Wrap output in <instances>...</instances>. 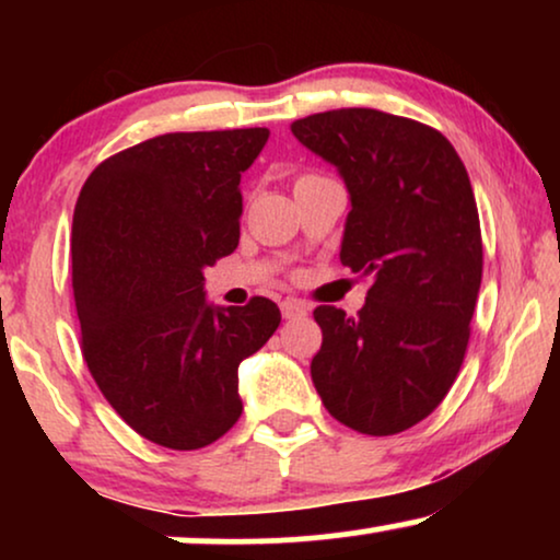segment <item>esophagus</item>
I'll return each mask as SVG.
<instances>
[{
    "mask_svg": "<svg viewBox=\"0 0 560 560\" xmlns=\"http://www.w3.org/2000/svg\"><path fill=\"white\" fill-rule=\"evenodd\" d=\"M280 311H282V318H303L305 313H308V305L305 303H301V301H285L280 305Z\"/></svg>",
    "mask_w": 560,
    "mask_h": 560,
    "instance_id": "34e87169",
    "label": "esophagus"
}]
</instances>
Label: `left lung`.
Listing matches in <instances>:
<instances>
[{"instance_id": "left-lung-1", "label": "left lung", "mask_w": 560, "mask_h": 560, "mask_svg": "<svg viewBox=\"0 0 560 560\" xmlns=\"http://www.w3.org/2000/svg\"><path fill=\"white\" fill-rule=\"evenodd\" d=\"M290 129L347 183L341 262L372 278L354 318L313 311V385L351 431L402 433L448 395L469 343L481 285L469 173L439 129L387 112L334 109Z\"/></svg>"}]
</instances>
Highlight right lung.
<instances>
[{
	"label": "right lung",
	"mask_w": 560,
	"mask_h": 560,
	"mask_svg": "<svg viewBox=\"0 0 560 560\" xmlns=\"http://www.w3.org/2000/svg\"><path fill=\"white\" fill-rule=\"evenodd\" d=\"M270 129L171 132L104 160L73 211V298L91 377L158 446L203 448L242 416V359L280 326L270 298L206 303L240 244L242 173Z\"/></svg>",
	"instance_id": "1"
}]
</instances>
